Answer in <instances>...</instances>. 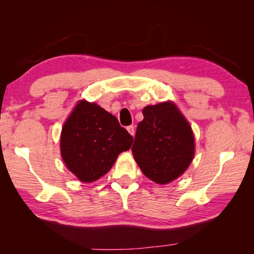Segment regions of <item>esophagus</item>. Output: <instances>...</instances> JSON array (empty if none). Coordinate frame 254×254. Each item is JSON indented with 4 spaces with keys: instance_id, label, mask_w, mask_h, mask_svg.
<instances>
[{
    "instance_id": "esophagus-1",
    "label": "esophagus",
    "mask_w": 254,
    "mask_h": 254,
    "mask_svg": "<svg viewBox=\"0 0 254 254\" xmlns=\"http://www.w3.org/2000/svg\"><path fill=\"white\" fill-rule=\"evenodd\" d=\"M127 130L128 133H130L131 135H134L135 134V130H134V127H133V126H128L127 127Z\"/></svg>"
}]
</instances>
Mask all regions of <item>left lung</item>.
<instances>
[{
	"label": "left lung",
	"mask_w": 254,
	"mask_h": 254,
	"mask_svg": "<svg viewBox=\"0 0 254 254\" xmlns=\"http://www.w3.org/2000/svg\"><path fill=\"white\" fill-rule=\"evenodd\" d=\"M132 152L144 176L168 184L182 176L195 154L191 127L173 102L145 106Z\"/></svg>",
	"instance_id": "1"
}]
</instances>
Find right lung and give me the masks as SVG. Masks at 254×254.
Instances as JSON below:
<instances>
[{"instance_id": "1", "label": "right lung", "mask_w": 254, "mask_h": 254, "mask_svg": "<svg viewBox=\"0 0 254 254\" xmlns=\"http://www.w3.org/2000/svg\"><path fill=\"white\" fill-rule=\"evenodd\" d=\"M132 143V135L114 115L84 100L77 103L60 135L64 162L84 183H93L109 173L119 154Z\"/></svg>"}]
</instances>
